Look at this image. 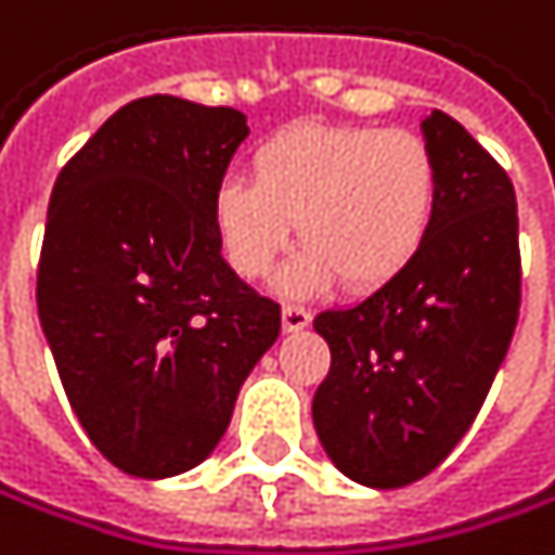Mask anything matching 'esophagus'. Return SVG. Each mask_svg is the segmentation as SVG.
Instances as JSON below:
<instances>
[{
  "label": "esophagus",
  "mask_w": 555,
  "mask_h": 555,
  "mask_svg": "<svg viewBox=\"0 0 555 555\" xmlns=\"http://www.w3.org/2000/svg\"><path fill=\"white\" fill-rule=\"evenodd\" d=\"M309 319H312V312H309L306 306H299V302H286V306H283V330H286V333L306 330V326H309Z\"/></svg>",
  "instance_id": "34e87169"
}]
</instances>
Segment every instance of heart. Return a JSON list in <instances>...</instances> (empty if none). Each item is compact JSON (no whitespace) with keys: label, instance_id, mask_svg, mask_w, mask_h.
<instances>
[{"label":"heart","instance_id":"1","mask_svg":"<svg viewBox=\"0 0 555 555\" xmlns=\"http://www.w3.org/2000/svg\"><path fill=\"white\" fill-rule=\"evenodd\" d=\"M216 232L232 269L262 280L293 246L286 293H312L343 275L352 289L383 286L423 249L436 212V159L423 135L379 126L299 122L266 139L253 176L216 189Z\"/></svg>","mask_w":555,"mask_h":555}]
</instances>
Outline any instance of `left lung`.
<instances>
[{
  "mask_svg": "<svg viewBox=\"0 0 555 555\" xmlns=\"http://www.w3.org/2000/svg\"><path fill=\"white\" fill-rule=\"evenodd\" d=\"M436 212L416 259L346 309L312 319L333 362L315 436L349 479L429 476L473 426L519 319V219L506 169L439 109L423 119Z\"/></svg>",
  "mask_w": 555,
  "mask_h": 555,
  "instance_id": "left-lung-1",
  "label": "left lung"
}]
</instances>
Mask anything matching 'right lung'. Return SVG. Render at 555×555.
<instances>
[{
    "mask_svg": "<svg viewBox=\"0 0 555 555\" xmlns=\"http://www.w3.org/2000/svg\"><path fill=\"white\" fill-rule=\"evenodd\" d=\"M246 135L229 105L145 95L55 179L39 323L86 436L129 476L199 466L280 336V302L229 269L216 232V189Z\"/></svg>",
    "mask_w": 555,
    "mask_h": 555,
    "instance_id": "obj_1",
    "label": "right lung"
}]
</instances>
